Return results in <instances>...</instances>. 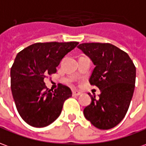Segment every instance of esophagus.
I'll list each match as a JSON object with an SVG mask.
<instances>
[{"mask_svg":"<svg viewBox=\"0 0 146 146\" xmlns=\"http://www.w3.org/2000/svg\"><path fill=\"white\" fill-rule=\"evenodd\" d=\"M72 94H73V96H80V92H78V91L73 90L72 91Z\"/></svg>","mask_w":146,"mask_h":146,"instance_id":"esophagus-1","label":"esophagus"}]
</instances>
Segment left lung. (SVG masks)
<instances>
[{"label":"left lung","mask_w":146,"mask_h":146,"mask_svg":"<svg viewBox=\"0 0 146 146\" xmlns=\"http://www.w3.org/2000/svg\"><path fill=\"white\" fill-rule=\"evenodd\" d=\"M78 48L96 66L89 82L101 92L99 98L88 94L92 103L84 109V117L98 129H111L128 111L135 87L136 67L126 52L111 43L87 42Z\"/></svg>","instance_id":"obj_1"}]
</instances>
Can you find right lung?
Listing matches in <instances>:
<instances>
[{
    "label": "right lung",
    "instance_id": "add662e5",
    "mask_svg": "<svg viewBox=\"0 0 146 146\" xmlns=\"http://www.w3.org/2000/svg\"><path fill=\"white\" fill-rule=\"evenodd\" d=\"M78 42H36L19 52L11 68V89L17 111L30 126L44 127L58 118L63 104L72 96L62 84L54 91L46 87L44 79L57 72L62 59Z\"/></svg>",
    "mask_w": 146,
    "mask_h": 146
}]
</instances>
